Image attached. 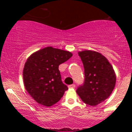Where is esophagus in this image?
<instances>
[{
    "label": "esophagus",
    "mask_w": 132,
    "mask_h": 132,
    "mask_svg": "<svg viewBox=\"0 0 132 132\" xmlns=\"http://www.w3.org/2000/svg\"><path fill=\"white\" fill-rule=\"evenodd\" d=\"M68 87L70 88H73L75 87V84H72V85H69Z\"/></svg>",
    "instance_id": "esophagus-1"
}]
</instances>
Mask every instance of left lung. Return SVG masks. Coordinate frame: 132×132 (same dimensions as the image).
<instances>
[{
	"instance_id": "left-lung-1",
	"label": "left lung",
	"mask_w": 132,
	"mask_h": 132,
	"mask_svg": "<svg viewBox=\"0 0 132 132\" xmlns=\"http://www.w3.org/2000/svg\"><path fill=\"white\" fill-rule=\"evenodd\" d=\"M78 53L85 69V81L76 92L85 104L95 106L112 94L116 85V73L101 53L84 50Z\"/></svg>"
}]
</instances>
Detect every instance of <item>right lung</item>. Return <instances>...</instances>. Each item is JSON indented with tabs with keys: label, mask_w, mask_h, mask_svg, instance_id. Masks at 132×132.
<instances>
[{
	"label": "right lung",
	"mask_w": 132,
	"mask_h": 132,
	"mask_svg": "<svg viewBox=\"0 0 132 132\" xmlns=\"http://www.w3.org/2000/svg\"><path fill=\"white\" fill-rule=\"evenodd\" d=\"M72 55L68 51L47 47L34 52L27 59L23 69L24 87L38 104L52 106L68 90L61 81L59 65Z\"/></svg>",
	"instance_id": "add662e5"
}]
</instances>
